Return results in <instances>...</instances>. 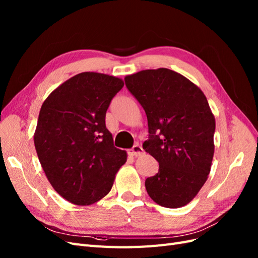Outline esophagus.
Instances as JSON below:
<instances>
[{"label":"esophagus","mask_w":258,"mask_h":258,"mask_svg":"<svg viewBox=\"0 0 258 258\" xmlns=\"http://www.w3.org/2000/svg\"><path fill=\"white\" fill-rule=\"evenodd\" d=\"M128 154L130 156H132V157H137V156L144 154V150L142 148V146H140L139 144H136V145H134V147L130 148Z\"/></svg>","instance_id":"esophagus-1"}]
</instances>
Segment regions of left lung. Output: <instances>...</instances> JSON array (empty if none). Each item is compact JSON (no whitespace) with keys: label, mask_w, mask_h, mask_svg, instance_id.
<instances>
[{"label":"left lung","mask_w":258,"mask_h":258,"mask_svg":"<svg viewBox=\"0 0 258 258\" xmlns=\"http://www.w3.org/2000/svg\"><path fill=\"white\" fill-rule=\"evenodd\" d=\"M124 83L147 117L143 148L159 163L158 173L145 179L147 194L159 206L181 208L211 170L215 118L208 100L189 80L165 68L126 76Z\"/></svg>","instance_id":"left-lung-1"}]
</instances>
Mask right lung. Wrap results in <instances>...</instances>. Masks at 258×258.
Returning a JSON list of instances; mask_svg holds the SVG:
<instances>
[{
    "mask_svg": "<svg viewBox=\"0 0 258 258\" xmlns=\"http://www.w3.org/2000/svg\"><path fill=\"white\" fill-rule=\"evenodd\" d=\"M122 87L117 77L84 72L54 89L41 107L34 135L38 159L53 189L74 205L103 198L127 160L105 126L107 108Z\"/></svg>",
    "mask_w": 258,
    "mask_h": 258,
    "instance_id": "right-lung-1",
    "label": "right lung"
}]
</instances>
